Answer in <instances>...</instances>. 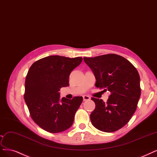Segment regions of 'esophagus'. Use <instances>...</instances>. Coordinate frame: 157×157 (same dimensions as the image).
I'll list each match as a JSON object with an SVG mask.
<instances>
[{"instance_id": "obj_1", "label": "esophagus", "mask_w": 157, "mask_h": 157, "mask_svg": "<svg viewBox=\"0 0 157 157\" xmlns=\"http://www.w3.org/2000/svg\"><path fill=\"white\" fill-rule=\"evenodd\" d=\"M90 99V97L88 95H83V100L84 101H88Z\"/></svg>"}]
</instances>
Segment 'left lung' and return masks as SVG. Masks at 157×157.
Returning <instances> with one entry per match:
<instances>
[{"label": "left lung", "mask_w": 157, "mask_h": 157, "mask_svg": "<svg viewBox=\"0 0 157 157\" xmlns=\"http://www.w3.org/2000/svg\"><path fill=\"white\" fill-rule=\"evenodd\" d=\"M84 61L95 75L96 87L110 92L106 103L91 97L95 109L91 121L99 131L115 132L126 125L136 110L141 95L139 73L126 58L116 54L84 57Z\"/></svg>", "instance_id": "obj_1"}]
</instances>
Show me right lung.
Here are the masks:
<instances>
[{
    "mask_svg": "<svg viewBox=\"0 0 157 157\" xmlns=\"http://www.w3.org/2000/svg\"><path fill=\"white\" fill-rule=\"evenodd\" d=\"M82 61V57L49 56L35 62L30 67L24 98L32 119L44 130L58 133L72 125L82 97L69 100L63 97L60 100L58 91L69 85L70 73Z\"/></svg>",
    "mask_w": 157,
    "mask_h": 157,
    "instance_id": "right-lung-1",
    "label": "right lung"
}]
</instances>
